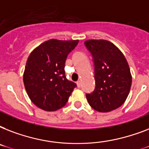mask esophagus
Masks as SVG:
<instances>
[{
  "instance_id": "1",
  "label": "esophagus",
  "mask_w": 149,
  "mask_h": 149,
  "mask_svg": "<svg viewBox=\"0 0 149 149\" xmlns=\"http://www.w3.org/2000/svg\"><path fill=\"white\" fill-rule=\"evenodd\" d=\"M77 84L78 87H80V86H81V81H80V80H78V81L77 82Z\"/></svg>"
}]
</instances>
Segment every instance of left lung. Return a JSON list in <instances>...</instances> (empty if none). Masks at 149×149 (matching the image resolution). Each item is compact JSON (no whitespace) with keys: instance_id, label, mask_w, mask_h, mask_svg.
I'll return each instance as SVG.
<instances>
[{"instance_id":"obj_1","label":"left lung","mask_w":149,"mask_h":149,"mask_svg":"<svg viewBox=\"0 0 149 149\" xmlns=\"http://www.w3.org/2000/svg\"><path fill=\"white\" fill-rule=\"evenodd\" d=\"M94 63L95 89L86 97L92 108L110 112L118 108L127 99L132 77L127 61L115 45L104 39L84 42Z\"/></svg>"}]
</instances>
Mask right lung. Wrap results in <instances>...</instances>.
<instances>
[{
    "label": "right lung",
    "instance_id": "right-lung-1",
    "mask_svg": "<svg viewBox=\"0 0 149 149\" xmlns=\"http://www.w3.org/2000/svg\"><path fill=\"white\" fill-rule=\"evenodd\" d=\"M79 40L50 39L42 43L29 55L23 81L29 98L36 106L55 111L67 103L77 84L66 79L67 56Z\"/></svg>",
    "mask_w": 149,
    "mask_h": 149
}]
</instances>
